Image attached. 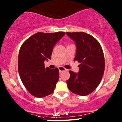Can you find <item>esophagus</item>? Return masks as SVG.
I'll return each instance as SVG.
<instances>
[{
  "label": "esophagus",
  "instance_id": "1",
  "mask_svg": "<svg viewBox=\"0 0 122 122\" xmlns=\"http://www.w3.org/2000/svg\"><path fill=\"white\" fill-rule=\"evenodd\" d=\"M58 69H59V72H60V73L63 71H67V69H65V68H64L63 66H59Z\"/></svg>",
  "mask_w": 122,
  "mask_h": 122
}]
</instances>
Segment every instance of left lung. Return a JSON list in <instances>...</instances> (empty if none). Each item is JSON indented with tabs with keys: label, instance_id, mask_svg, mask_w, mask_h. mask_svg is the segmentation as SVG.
<instances>
[{
	"label": "left lung",
	"instance_id": "8db88e82",
	"mask_svg": "<svg viewBox=\"0 0 122 122\" xmlns=\"http://www.w3.org/2000/svg\"><path fill=\"white\" fill-rule=\"evenodd\" d=\"M76 46L74 61H77L79 71H70V77L66 81L68 87L72 93L85 96L96 90L104 75L105 60L99 42L88 33L66 32Z\"/></svg>",
	"mask_w": 122,
	"mask_h": 122
}]
</instances>
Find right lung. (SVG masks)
<instances>
[{
    "label": "right lung",
    "mask_w": 122,
    "mask_h": 122,
    "mask_svg": "<svg viewBox=\"0 0 122 122\" xmlns=\"http://www.w3.org/2000/svg\"><path fill=\"white\" fill-rule=\"evenodd\" d=\"M65 34L64 32H39L26 39L20 48L18 60L20 78L35 97L41 98L54 92L59 79V70L57 68H45L44 62L51 58L53 48Z\"/></svg>",
    "instance_id": "right-lung-1"
}]
</instances>
